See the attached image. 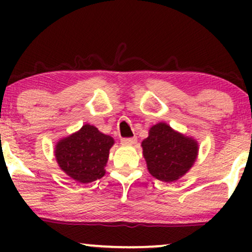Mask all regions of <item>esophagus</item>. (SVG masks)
Masks as SVG:
<instances>
[{"instance_id":"1","label":"esophagus","mask_w":252,"mask_h":252,"mask_svg":"<svg viewBox=\"0 0 252 252\" xmlns=\"http://www.w3.org/2000/svg\"><path fill=\"white\" fill-rule=\"evenodd\" d=\"M136 142H137L136 137H124V138H121V143L126 144V146H132V144H135Z\"/></svg>"}]
</instances>
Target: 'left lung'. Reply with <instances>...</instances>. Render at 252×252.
I'll return each instance as SVG.
<instances>
[{
  "label": "left lung",
  "instance_id": "8db88e82",
  "mask_svg": "<svg viewBox=\"0 0 252 252\" xmlns=\"http://www.w3.org/2000/svg\"><path fill=\"white\" fill-rule=\"evenodd\" d=\"M142 148L150 174L161 181L172 182L186 174L194 163L198 143L166 123H158L150 128Z\"/></svg>",
  "mask_w": 252,
  "mask_h": 252
}]
</instances>
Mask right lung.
I'll return each instance as SVG.
<instances>
[{
  "label": "right lung",
  "instance_id": "add662e5",
  "mask_svg": "<svg viewBox=\"0 0 252 252\" xmlns=\"http://www.w3.org/2000/svg\"><path fill=\"white\" fill-rule=\"evenodd\" d=\"M112 144L114 138L99 132L96 126L85 124L79 131L57 143V162L78 182L96 181L105 174L104 167Z\"/></svg>",
  "mask_w": 252,
  "mask_h": 252
}]
</instances>
